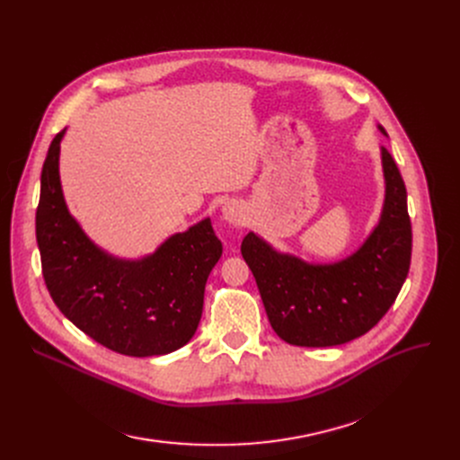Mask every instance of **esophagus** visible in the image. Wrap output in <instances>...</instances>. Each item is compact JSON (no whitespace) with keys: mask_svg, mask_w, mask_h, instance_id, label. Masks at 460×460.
<instances>
[{"mask_svg":"<svg viewBox=\"0 0 460 460\" xmlns=\"http://www.w3.org/2000/svg\"><path fill=\"white\" fill-rule=\"evenodd\" d=\"M222 216L229 224H238L243 220V208H240L236 203H226L222 208Z\"/></svg>","mask_w":460,"mask_h":460,"instance_id":"esophagus-1","label":"esophagus"}]
</instances>
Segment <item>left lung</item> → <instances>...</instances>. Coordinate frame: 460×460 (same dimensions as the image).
Instances as JSON below:
<instances>
[{
    "label": "left lung",
    "instance_id": "obj_1",
    "mask_svg": "<svg viewBox=\"0 0 460 460\" xmlns=\"http://www.w3.org/2000/svg\"><path fill=\"white\" fill-rule=\"evenodd\" d=\"M380 151L385 181L380 222L347 259L309 264L295 255L278 253L255 233L243 240L240 252L257 281L269 321L287 343H349L367 333L401 291L412 255V226L399 167L388 149Z\"/></svg>",
    "mask_w": 460,
    "mask_h": 460
}]
</instances>
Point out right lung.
Segmentation results:
<instances>
[{
	"label": "right lung",
	"mask_w": 460,
	"mask_h": 460,
	"mask_svg": "<svg viewBox=\"0 0 460 460\" xmlns=\"http://www.w3.org/2000/svg\"><path fill=\"white\" fill-rule=\"evenodd\" d=\"M61 130L50 143L35 216L42 276L63 315L106 349L162 356L184 347L203 313L205 283L222 243L207 220L137 261L96 248L70 216L59 181Z\"/></svg>",
	"instance_id": "1"
}]
</instances>
